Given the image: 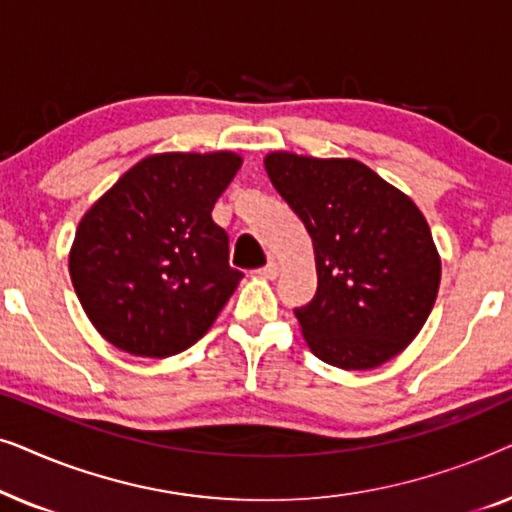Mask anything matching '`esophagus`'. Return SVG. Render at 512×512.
Here are the masks:
<instances>
[{
	"mask_svg": "<svg viewBox=\"0 0 512 512\" xmlns=\"http://www.w3.org/2000/svg\"><path fill=\"white\" fill-rule=\"evenodd\" d=\"M258 275L263 279H275L279 275V265L275 261H268V265H263V268L258 270Z\"/></svg>",
	"mask_w": 512,
	"mask_h": 512,
	"instance_id": "obj_1",
	"label": "esophagus"
}]
</instances>
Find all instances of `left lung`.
Segmentation results:
<instances>
[{"instance_id":"1","label":"left lung","mask_w":512,"mask_h":512,"mask_svg":"<svg viewBox=\"0 0 512 512\" xmlns=\"http://www.w3.org/2000/svg\"><path fill=\"white\" fill-rule=\"evenodd\" d=\"M265 170L312 237L317 293L296 310L307 347L342 370L394 359L438 296L440 256L424 214L354 158L272 151Z\"/></svg>"}]
</instances>
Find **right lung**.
Masks as SVG:
<instances>
[{
	"mask_svg": "<svg viewBox=\"0 0 512 512\" xmlns=\"http://www.w3.org/2000/svg\"><path fill=\"white\" fill-rule=\"evenodd\" d=\"M233 151L156 153L83 214L69 277L111 345L165 359L205 335L240 284L214 202L240 170Z\"/></svg>",
	"mask_w": 512,
	"mask_h": 512,
	"instance_id": "add662e5",
	"label": "right lung"
}]
</instances>
